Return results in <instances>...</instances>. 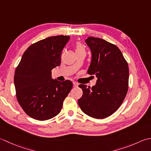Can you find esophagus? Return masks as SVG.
Here are the masks:
<instances>
[{"instance_id": "obj_1", "label": "esophagus", "mask_w": 151, "mask_h": 151, "mask_svg": "<svg viewBox=\"0 0 151 151\" xmlns=\"http://www.w3.org/2000/svg\"><path fill=\"white\" fill-rule=\"evenodd\" d=\"M73 85L74 87H78V85H79L78 83H76V81H73Z\"/></svg>"}]
</instances>
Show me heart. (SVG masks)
<instances>
[{
	"label": "heart",
	"instance_id": "b5f03b06",
	"mask_svg": "<svg viewBox=\"0 0 151 151\" xmlns=\"http://www.w3.org/2000/svg\"><path fill=\"white\" fill-rule=\"evenodd\" d=\"M85 51V49L83 46L80 43H78L76 46V51Z\"/></svg>",
	"mask_w": 151,
	"mask_h": 151
}]
</instances>
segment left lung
Listing matches in <instances>:
<instances>
[{"label":"left lung","mask_w":151,"mask_h":151,"mask_svg":"<svg viewBox=\"0 0 151 151\" xmlns=\"http://www.w3.org/2000/svg\"><path fill=\"white\" fill-rule=\"evenodd\" d=\"M85 42L92 53L87 73L96 76L97 80L91 88L83 84L79 85L83 95L78 100V104L85 114L102 119L115 113L127 96L128 65L115 45L94 37H88Z\"/></svg>","instance_id":"8db88e82"}]
</instances>
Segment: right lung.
Segmentation results:
<instances>
[{"label":"right lung","instance_id":"add662e5","mask_svg":"<svg viewBox=\"0 0 151 151\" xmlns=\"http://www.w3.org/2000/svg\"><path fill=\"white\" fill-rule=\"evenodd\" d=\"M68 36H51L30 45L15 71L17 100L27 115L38 121L53 118L72 88L70 80L52 79L51 70L60 66Z\"/></svg>","mask_w":151,"mask_h":151}]
</instances>
